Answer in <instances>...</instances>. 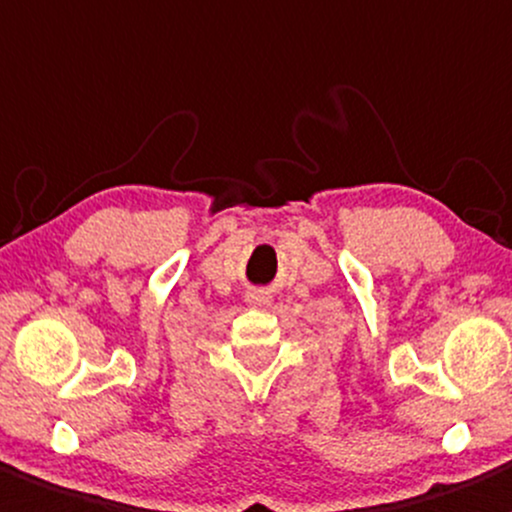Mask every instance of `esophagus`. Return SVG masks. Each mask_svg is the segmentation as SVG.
Listing matches in <instances>:
<instances>
[{"label":"esophagus","mask_w":512,"mask_h":512,"mask_svg":"<svg viewBox=\"0 0 512 512\" xmlns=\"http://www.w3.org/2000/svg\"><path fill=\"white\" fill-rule=\"evenodd\" d=\"M247 302L255 304V307H260V304H270L272 292L270 289H252V292H247Z\"/></svg>","instance_id":"obj_1"}]
</instances>
